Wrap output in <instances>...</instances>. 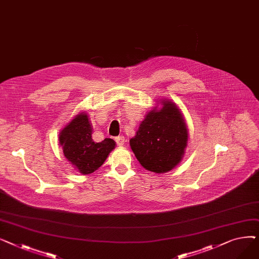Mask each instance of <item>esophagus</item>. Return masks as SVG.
Segmentation results:
<instances>
[{
	"instance_id": "esophagus-1",
	"label": "esophagus",
	"mask_w": 259,
	"mask_h": 259,
	"mask_svg": "<svg viewBox=\"0 0 259 259\" xmlns=\"http://www.w3.org/2000/svg\"><path fill=\"white\" fill-rule=\"evenodd\" d=\"M115 142H116V144H117L119 147L124 146V144H125V138H124V137H117V138H115Z\"/></svg>"
}]
</instances>
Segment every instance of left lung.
<instances>
[{"mask_svg":"<svg viewBox=\"0 0 259 259\" xmlns=\"http://www.w3.org/2000/svg\"><path fill=\"white\" fill-rule=\"evenodd\" d=\"M161 108L149 111L141 122L130 147L148 171L166 173L178 166L188 143V128L184 116L169 100L160 101Z\"/></svg>","mask_w":259,"mask_h":259,"instance_id":"1","label":"left lung"}]
</instances>
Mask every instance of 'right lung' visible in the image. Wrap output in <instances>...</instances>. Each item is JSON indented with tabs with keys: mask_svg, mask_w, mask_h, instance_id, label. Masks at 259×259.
<instances>
[{
	"mask_svg": "<svg viewBox=\"0 0 259 259\" xmlns=\"http://www.w3.org/2000/svg\"><path fill=\"white\" fill-rule=\"evenodd\" d=\"M91 135L92 125L85 112L75 115L59 135L65 157L83 175L98 170L115 148L112 139L95 143Z\"/></svg>",
	"mask_w": 259,
	"mask_h": 259,
	"instance_id": "obj_1",
	"label": "right lung"
}]
</instances>
